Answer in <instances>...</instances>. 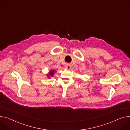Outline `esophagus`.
<instances>
[{
	"label": "esophagus",
	"mask_w": 130,
	"mask_h": 130,
	"mask_svg": "<svg viewBox=\"0 0 130 130\" xmlns=\"http://www.w3.org/2000/svg\"><path fill=\"white\" fill-rule=\"evenodd\" d=\"M65 68L66 69H67V70H70V69L71 68V66L70 65H66L65 66Z\"/></svg>",
	"instance_id": "34e87169"
}]
</instances>
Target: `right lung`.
Segmentation results:
<instances>
[{
    "instance_id": "right-lung-1",
    "label": "right lung",
    "mask_w": 130,
    "mask_h": 130,
    "mask_svg": "<svg viewBox=\"0 0 130 130\" xmlns=\"http://www.w3.org/2000/svg\"><path fill=\"white\" fill-rule=\"evenodd\" d=\"M55 72V71L54 70H50L49 73L46 75V76H47V77L48 78H50L51 77H53V76Z\"/></svg>"
}]
</instances>
